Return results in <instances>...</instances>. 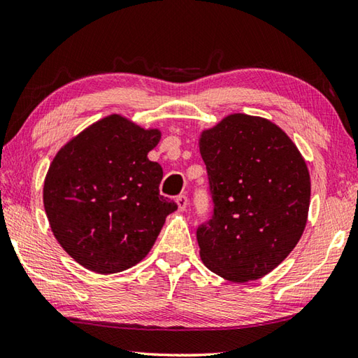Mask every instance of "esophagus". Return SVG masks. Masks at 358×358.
<instances>
[{
    "instance_id": "34e87169",
    "label": "esophagus",
    "mask_w": 358,
    "mask_h": 358,
    "mask_svg": "<svg viewBox=\"0 0 358 358\" xmlns=\"http://www.w3.org/2000/svg\"><path fill=\"white\" fill-rule=\"evenodd\" d=\"M176 202H178V208L180 212H184L187 208V204H188V199L185 194H179V196L176 198Z\"/></svg>"
}]
</instances>
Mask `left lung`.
I'll return each instance as SVG.
<instances>
[{
    "mask_svg": "<svg viewBox=\"0 0 358 358\" xmlns=\"http://www.w3.org/2000/svg\"><path fill=\"white\" fill-rule=\"evenodd\" d=\"M213 201L196 231L204 265L231 282L257 280L298 245L310 206L306 160L269 120L234 113L199 138Z\"/></svg>",
    "mask_w": 358,
    "mask_h": 358,
    "instance_id": "1",
    "label": "left lung"
}]
</instances>
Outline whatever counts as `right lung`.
Instances as JSON below:
<instances>
[{
  "label": "right lung",
  "instance_id": "right-lung-1",
  "mask_svg": "<svg viewBox=\"0 0 358 358\" xmlns=\"http://www.w3.org/2000/svg\"><path fill=\"white\" fill-rule=\"evenodd\" d=\"M159 129L121 115L106 117L60 148L43 184L51 231L65 252L98 274L143 260L165 218L178 208L160 196L164 171L148 152Z\"/></svg>",
  "mask_w": 358,
  "mask_h": 358
}]
</instances>
